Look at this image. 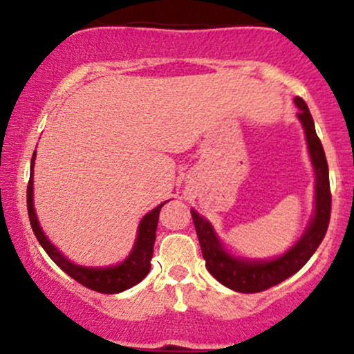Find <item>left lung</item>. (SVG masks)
I'll return each instance as SVG.
<instances>
[{"label":"left lung","instance_id":"obj_1","mask_svg":"<svg viewBox=\"0 0 354 354\" xmlns=\"http://www.w3.org/2000/svg\"><path fill=\"white\" fill-rule=\"evenodd\" d=\"M295 104L299 109L296 116L303 126L308 153H310L313 171H315V208H313L306 230L293 243V246L271 258H246V256L234 254L225 246L208 219L201 216L196 209H191L203 258L206 261V270L219 283L238 293H258L298 273L313 253L318 250L319 243L326 234L331 214L328 161L319 138L316 135L315 121L306 103L299 96H296Z\"/></svg>","mask_w":354,"mask_h":354}]
</instances>
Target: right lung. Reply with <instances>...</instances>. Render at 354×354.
Segmentation results:
<instances>
[{
    "instance_id": "add662e5",
    "label": "right lung",
    "mask_w": 354,
    "mask_h": 354,
    "mask_svg": "<svg viewBox=\"0 0 354 354\" xmlns=\"http://www.w3.org/2000/svg\"><path fill=\"white\" fill-rule=\"evenodd\" d=\"M35 160L36 151L31 158V169H30V183H28L26 191V203H28V216H30L31 228H33L36 238H38L39 245L46 251L48 256L53 261L58 265L61 270L73 279L83 284V286L95 290L98 293L104 295H115L121 293V291L129 290L135 284H138L141 279L151 270V258H153V246L154 239H156V228H158V219H160V211L168 201L161 203L156 208L146 213L141 218L140 225H138L136 239L133 245L129 254L126 256L121 263L111 266H83L73 263L70 258H66L58 246L51 243V239L44 234V231L39 225L38 216H36L35 209V193H33V174H35Z\"/></svg>"
}]
</instances>
